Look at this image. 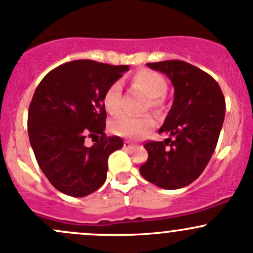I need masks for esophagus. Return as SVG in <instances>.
Listing matches in <instances>:
<instances>
[{"instance_id":"1","label":"esophagus","mask_w":253,"mask_h":253,"mask_svg":"<svg viewBox=\"0 0 253 253\" xmlns=\"http://www.w3.org/2000/svg\"><path fill=\"white\" fill-rule=\"evenodd\" d=\"M124 147L127 148V149H132V148L134 147V144H132V143H129V142H127V140H125V142H124Z\"/></svg>"}]
</instances>
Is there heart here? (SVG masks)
<instances>
[{"label":"heart","instance_id":"heart-1","mask_svg":"<svg viewBox=\"0 0 253 253\" xmlns=\"http://www.w3.org/2000/svg\"><path fill=\"white\" fill-rule=\"evenodd\" d=\"M131 87L145 95L143 111L150 110L155 115H160L165 110L164 94L167 91V82L162 75L149 69H140L131 76ZM122 88L119 81L111 82L103 94V105L110 115H118L121 110ZM155 126V121L150 115L142 118L121 115L111 122L110 128L121 137L139 138L148 133Z\"/></svg>","mask_w":253,"mask_h":253}]
</instances>
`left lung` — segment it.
Returning a JSON list of instances; mask_svg holds the SVG:
<instances>
[{
    "label": "left lung",
    "mask_w": 253,
    "mask_h": 253,
    "mask_svg": "<svg viewBox=\"0 0 253 253\" xmlns=\"http://www.w3.org/2000/svg\"><path fill=\"white\" fill-rule=\"evenodd\" d=\"M147 65L171 79L174 100L159 129L169 138L145 143L148 160L139 172L148 182L165 189L187 187L203 173L216 149L225 114L224 95L211 75L187 62L165 60Z\"/></svg>",
    "instance_id": "1"
}]
</instances>
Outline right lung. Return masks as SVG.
Returning a JSON list of instances; mask_svg holds the SVG:
<instances>
[{
	"instance_id": "obj_1",
	"label": "right lung",
	"mask_w": 253,
	"mask_h": 253,
	"mask_svg": "<svg viewBox=\"0 0 253 253\" xmlns=\"http://www.w3.org/2000/svg\"><path fill=\"white\" fill-rule=\"evenodd\" d=\"M128 70L91 59L69 62L50 70L37 86L29 106L28 132L40 169L66 195L82 198L106 179L108 158L124 145L104 133L103 94ZM86 136L100 139L88 148Z\"/></svg>"
}]
</instances>
